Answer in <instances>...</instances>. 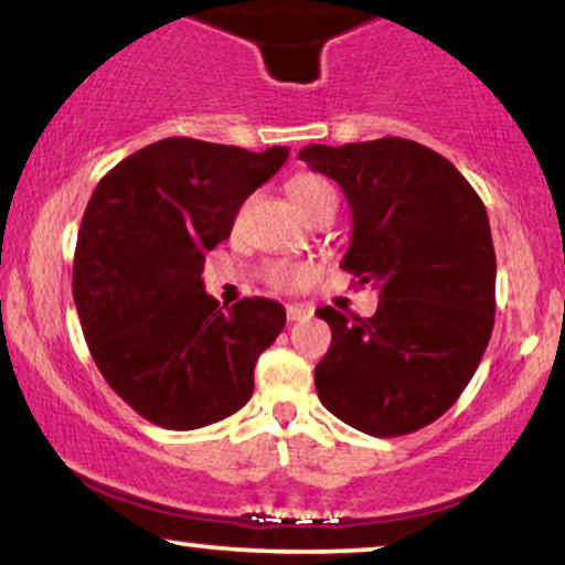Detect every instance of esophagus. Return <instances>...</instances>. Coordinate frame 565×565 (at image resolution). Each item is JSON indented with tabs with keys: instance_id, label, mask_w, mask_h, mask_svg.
<instances>
[{
	"instance_id": "esophagus-1",
	"label": "esophagus",
	"mask_w": 565,
	"mask_h": 565,
	"mask_svg": "<svg viewBox=\"0 0 565 565\" xmlns=\"http://www.w3.org/2000/svg\"><path fill=\"white\" fill-rule=\"evenodd\" d=\"M285 315H288V322H301V319H309L311 317V306H306V303H288Z\"/></svg>"
}]
</instances>
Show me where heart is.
Listing matches in <instances>:
<instances>
[{
    "label": "heart",
    "mask_w": 565,
    "mask_h": 565,
    "mask_svg": "<svg viewBox=\"0 0 565 565\" xmlns=\"http://www.w3.org/2000/svg\"><path fill=\"white\" fill-rule=\"evenodd\" d=\"M288 193H290V199H294V204L301 209L306 217H309L317 206L327 204V201H335L338 204L335 188H332L330 180L311 175V172H303V175L290 178ZM309 275H311L309 269L296 267V264H275V267L269 269V282L277 285V288H296V285L309 280Z\"/></svg>",
    "instance_id": "b5f03b06"
}]
</instances>
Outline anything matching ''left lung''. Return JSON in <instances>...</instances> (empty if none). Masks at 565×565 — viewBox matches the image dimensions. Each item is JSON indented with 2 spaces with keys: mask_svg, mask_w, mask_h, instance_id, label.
Segmentation results:
<instances>
[{
  "mask_svg": "<svg viewBox=\"0 0 565 565\" xmlns=\"http://www.w3.org/2000/svg\"><path fill=\"white\" fill-rule=\"evenodd\" d=\"M298 159L343 188L353 233L340 267L380 294L369 319L317 309L332 330L315 369L319 401L374 437L427 427L475 377L495 324L482 199L448 159L408 138L311 143Z\"/></svg>",
  "mask_w": 565,
  "mask_h": 565,
  "instance_id": "1",
  "label": "left lung"
}]
</instances>
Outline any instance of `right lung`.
Returning <instances> with one entry per match:
<instances>
[{"instance_id":"right-lung-1","label":"right lung","mask_w":565,"mask_h":565,"mask_svg":"<svg viewBox=\"0 0 565 565\" xmlns=\"http://www.w3.org/2000/svg\"><path fill=\"white\" fill-rule=\"evenodd\" d=\"M288 146L246 151L162 138L125 157L90 193L73 298L90 356L120 398L164 429H199L243 408L256 359L285 327L282 303L233 309L204 290V254L285 164Z\"/></svg>"}]
</instances>
